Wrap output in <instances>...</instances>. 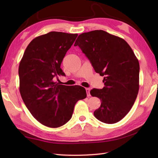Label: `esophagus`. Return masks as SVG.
I'll return each instance as SVG.
<instances>
[{"label":"esophagus","mask_w":158,"mask_h":158,"mask_svg":"<svg viewBox=\"0 0 158 158\" xmlns=\"http://www.w3.org/2000/svg\"><path fill=\"white\" fill-rule=\"evenodd\" d=\"M85 90H86V92H87V96H88V97L91 96V95H90V93H89V91H90L89 88H85Z\"/></svg>","instance_id":"esophagus-1"}]
</instances>
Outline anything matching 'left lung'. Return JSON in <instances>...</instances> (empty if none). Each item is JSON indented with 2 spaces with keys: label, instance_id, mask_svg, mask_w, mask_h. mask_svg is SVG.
<instances>
[{
  "label": "left lung",
  "instance_id": "left-lung-1",
  "mask_svg": "<svg viewBox=\"0 0 158 158\" xmlns=\"http://www.w3.org/2000/svg\"><path fill=\"white\" fill-rule=\"evenodd\" d=\"M74 45L104 76L105 87L90 91L101 101L94 115L104 123L118 122L128 113L139 93L140 66L135 53L125 40L101 30L79 35Z\"/></svg>",
  "mask_w": 158,
  "mask_h": 158
}]
</instances>
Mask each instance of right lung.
<instances>
[{
  "instance_id": "add662e5",
  "label": "right lung",
  "mask_w": 158,
  "mask_h": 158,
  "mask_svg": "<svg viewBox=\"0 0 158 158\" xmlns=\"http://www.w3.org/2000/svg\"><path fill=\"white\" fill-rule=\"evenodd\" d=\"M77 34L50 32L29 43L19 66V92L32 115L43 125L58 127L70 119L74 107L86 98L84 88L54 81L65 74L60 68Z\"/></svg>"
}]
</instances>
